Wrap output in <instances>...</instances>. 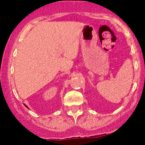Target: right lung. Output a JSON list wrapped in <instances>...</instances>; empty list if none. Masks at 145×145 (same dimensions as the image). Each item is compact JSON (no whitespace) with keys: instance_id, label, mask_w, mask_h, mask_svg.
Instances as JSON below:
<instances>
[{"instance_id":"right-lung-1","label":"right lung","mask_w":145,"mask_h":145,"mask_svg":"<svg viewBox=\"0 0 145 145\" xmlns=\"http://www.w3.org/2000/svg\"><path fill=\"white\" fill-rule=\"evenodd\" d=\"M25 106H26V107H27V108H28V106H27V105H25Z\"/></svg>"}]
</instances>
